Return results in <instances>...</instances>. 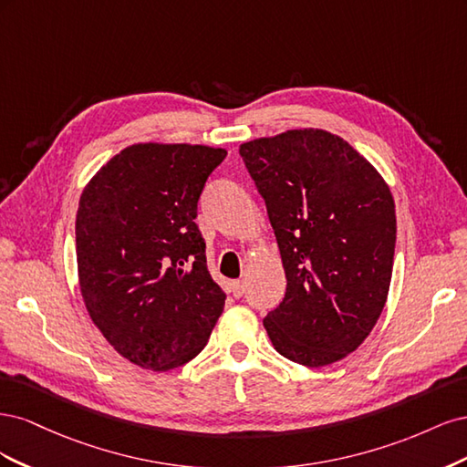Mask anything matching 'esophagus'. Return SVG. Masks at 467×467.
<instances>
[{"label": "esophagus", "mask_w": 467, "mask_h": 467, "mask_svg": "<svg viewBox=\"0 0 467 467\" xmlns=\"http://www.w3.org/2000/svg\"><path fill=\"white\" fill-rule=\"evenodd\" d=\"M230 288H232V294L235 296V298H242L244 292H245V282L244 280H234Z\"/></svg>", "instance_id": "esophagus-1"}]
</instances>
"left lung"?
I'll use <instances>...</instances> for the list:
<instances>
[{
  "instance_id": "8db88e82",
  "label": "left lung",
  "mask_w": 467,
  "mask_h": 467,
  "mask_svg": "<svg viewBox=\"0 0 467 467\" xmlns=\"http://www.w3.org/2000/svg\"><path fill=\"white\" fill-rule=\"evenodd\" d=\"M276 235L286 294L263 319L273 347L309 368L343 360L386 306L395 251L393 196L341 136L286 130L239 146Z\"/></svg>"
}]
</instances>
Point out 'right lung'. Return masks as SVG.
I'll return each mask as SVG.
<instances>
[{"instance_id": "right-lung-1", "label": "right lung", "mask_w": 467, "mask_h": 467, "mask_svg": "<svg viewBox=\"0 0 467 467\" xmlns=\"http://www.w3.org/2000/svg\"><path fill=\"white\" fill-rule=\"evenodd\" d=\"M225 150L132 144L81 192L78 278L97 329L140 368L167 372L192 360L223 312L194 223L208 175Z\"/></svg>"}]
</instances>
